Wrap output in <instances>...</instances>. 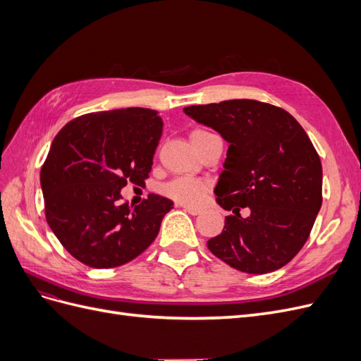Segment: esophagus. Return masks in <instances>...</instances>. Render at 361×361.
<instances>
[{
    "mask_svg": "<svg viewBox=\"0 0 361 361\" xmlns=\"http://www.w3.org/2000/svg\"><path fill=\"white\" fill-rule=\"evenodd\" d=\"M182 207H183V211H185V212H188V214H191V215H199V214L202 212V209H200V207H197V206L182 204Z\"/></svg>",
    "mask_w": 361,
    "mask_h": 361,
    "instance_id": "obj_1",
    "label": "esophagus"
}]
</instances>
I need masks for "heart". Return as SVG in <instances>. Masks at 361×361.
Instances as JSON below:
<instances>
[{
	"label": "heart",
	"mask_w": 361,
	"mask_h": 361,
	"mask_svg": "<svg viewBox=\"0 0 361 361\" xmlns=\"http://www.w3.org/2000/svg\"><path fill=\"white\" fill-rule=\"evenodd\" d=\"M200 133V130H197ZM207 191V183L202 179L180 176L164 185V192L170 199L183 204H197L203 200Z\"/></svg>",
	"instance_id": "b5f03b06"
}]
</instances>
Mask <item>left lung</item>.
Segmentation results:
<instances>
[{"label":"left lung","instance_id":"left-lung-1","mask_svg":"<svg viewBox=\"0 0 361 361\" xmlns=\"http://www.w3.org/2000/svg\"><path fill=\"white\" fill-rule=\"evenodd\" d=\"M183 113L228 143L214 192L233 215L207 248L248 274L285 267L307 241L322 204V166L309 135L283 108L253 99L191 105ZM241 207H250L247 219Z\"/></svg>","mask_w":361,"mask_h":361}]
</instances>
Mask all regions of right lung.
<instances>
[{"label":"right lung","mask_w":361,"mask_h":361,"mask_svg":"<svg viewBox=\"0 0 361 361\" xmlns=\"http://www.w3.org/2000/svg\"><path fill=\"white\" fill-rule=\"evenodd\" d=\"M161 134L158 111L123 108L76 117L54 138L40 171L45 215L81 264L116 268L154 243L173 202L149 194L130 209L120 190L145 183Z\"/></svg>","instance_id":"1"}]
</instances>
